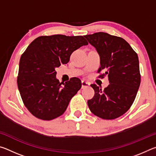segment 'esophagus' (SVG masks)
I'll use <instances>...</instances> for the list:
<instances>
[{
    "instance_id": "34e87169",
    "label": "esophagus",
    "mask_w": 156,
    "mask_h": 156,
    "mask_svg": "<svg viewBox=\"0 0 156 156\" xmlns=\"http://www.w3.org/2000/svg\"><path fill=\"white\" fill-rule=\"evenodd\" d=\"M89 85H90V83H89V82H86L84 80L82 81V89L88 87H89Z\"/></svg>"
}]
</instances>
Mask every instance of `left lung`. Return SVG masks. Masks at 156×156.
Segmentation results:
<instances>
[{
	"mask_svg": "<svg viewBox=\"0 0 156 156\" xmlns=\"http://www.w3.org/2000/svg\"><path fill=\"white\" fill-rule=\"evenodd\" d=\"M96 48L100 58L101 71L107 76L109 84L102 90L96 84L93 98L89 100V109L98 117L112 120L122 115L129 109L136 98L140 84L138 57L127 42L120 37L105 32L84 36Z\"/></svg>",
	"mask_w": 156,
	"mask_h": 156,
	"instance_id": "obj_1",
	"label": "left lung"
}]
</instances>
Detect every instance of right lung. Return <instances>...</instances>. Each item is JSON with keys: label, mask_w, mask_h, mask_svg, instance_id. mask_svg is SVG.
Returning a JSON list of instances; mask_svg holds the SVG:
<instances>
[{"label": "right lung", "mask_w": 156, "mask_h": 156, "mask_svg": "<svg viewBox=\"0 0 156 156\" xmlns=\"http://www.w3.org/2000/svg\"><path fill=\"white\" fill-rule=\"evenodd\" d=\"M87 44L82 36L56 34L38 37L27 47L20 59L17 84L31 114L51 120L64 113L82 83L79 78H72L62 85L55 69L67 64L75 50Z\"/></svg>", "instance_id": "add662e5"}]
</instances>
